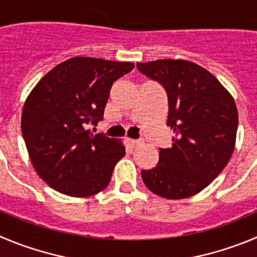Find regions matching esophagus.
Instances as JSON below:
<instances>
[{"label":"esophagus","instance_id":"obj_1","mask_svg":"<svg viewBox=\"0 0 257 257\" xmlns=\"http://www.w3.org/2000/svg\"><path fill=\"white\" fill-rule=\"evenodd\" d=\"M127 143L130 144L133 148H135V146H139L141 144L140 140H133V139H127Z\"/></svg>","mask_w":257,"mask_h":257}]
</instances>
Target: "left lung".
<instances>
[{"mask_svg":"<svg viewBox=\"0 0 257 257\" xmlns=\"http://www.w3.org/2000/svg\"><path fill=\"white\" fill-rule=\"evenodd\" d=\"M168 93L167 124L175 136L160 149L159 163L143 170L149 190L167 199H184L208 187L233 154L238 112L233 97L203 67L184 59L138 63Z\"/></svg>","mask_w":257,"mask_h":257,"instance_id":"obj_1","label":"left lung"}]
</instances>
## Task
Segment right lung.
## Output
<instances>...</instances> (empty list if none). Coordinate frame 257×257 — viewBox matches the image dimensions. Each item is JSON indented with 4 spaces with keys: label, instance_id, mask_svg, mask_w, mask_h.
Instances as JSON below:
<instances>
[{
    "label": "right lung",
    "instance_id": "obj_1",
    "mask_svg": "<svg viewBox=\"0 0 257 257\" xmlns=\"http://www.w3.org/2000/svg\"><path fill=\"white\" fill-rule=\"evenodd\" d=\"M135 64L74 57L54 67L24 103L21 131L39 177L70 197L102 192L124 155L121 140L87 130L103 116L114 80Z\"/></svg>",
    "mask_w": 257,
    "mask_h": 257
}]
</instances>
